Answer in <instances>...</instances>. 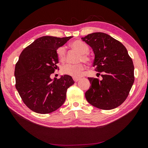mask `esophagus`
<instances>
[{
	"label": "esophagus",
	"mask_w": 148,
	"mask_h": 148,
	"mask_svg": "<svg viewBox=\"0 0 148 148\" xmlns=\"http://www.w3.org/2000/svg\"><path fill=\"white\" fill-rule=\"evenodd\" d=\"M79 79H80V78H79V77H73V79H74V81L75 82H78L79 80Z\"/></svg>",
	"instance_id": "34e87169"
}]
</instances>
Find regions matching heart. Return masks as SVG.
I'll use <instances>...</instances> for the list:
<instances>
[{
    "mask_svg": "<svg viewBox=\"0 0 148 148\" xmlns=\"http://www.w3.org/2000/svg\"><path fill=\"white\" fill-rule=\"evenodd\" d=\"M71 46L81 54L79 57V62H84L86 63H90L91 62V57L89 56V47L85 42L81 40H76L72 42ZM57 58L61 62H64L66 59V49L64 47H60L57 49ZM85 70V66L83 64H66L61 67V71L63 74L69 75L73 77H79L83 74Z\"/></svg>",
    "mask_w": 148,
    "mask_h": 148,
    "instance_id": "1",
    "label": "heart"
}]
</instances>
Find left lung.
<instances>
[{
	"label": "left lung",
	"instance_id": "1",
	"mask_svg": "<svg viewBox=\"0 0 148 148\" xmlns=\"http://www.w3.org/2000/svg\"><path fill=\"white\" fill-rule=\"evenodd\" d=\"M82 39L93 50L95 71L102 72V80L88 77L91 86L85 94L87 101L99 109L116 108L126 100L134 83L131 57L121 42L103 32Z\"/></svg>",
	"mask_w": 148,
	"mask_h": 148
}]
</instances>
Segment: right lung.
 <instances>
[{
    "instance_id": "right-lung-1",
    "label": "right lung",
    "mask_w": 148,
    "mask_h": 148,
    "mask_svg": "<svg viewBox=\"0 0 148 148\" xmlns=\"http://www.w3.org/2000/svg\"><path fill=\"white\" fill-rule=\"evenodd\" d=\"M72 37L42 36L20 54L15 67L16 88L25 104L32 111L49 114L64 102L67 89L74 84L73 79L64 75L52 80L50 75L59 68L57 49Z\"/></svg>"
}]
</instances>
